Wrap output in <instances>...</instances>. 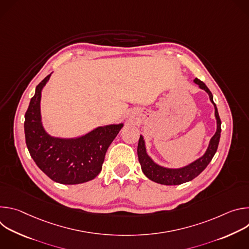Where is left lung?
<instances>
[{
    "mask_svg": "<svg viewBox=\"0 0 249 249\" xmlns=\"http://www.w3.org/2000/svg\"><path fill=\"white\" fill-rule=\"evenodd\" d=\"M194 83L198 85V87L205 90L210 98V101L214 105L215 108V118L217 122V130L209 142V145L205 153L195 160L183 165L181 167H165L157 163L148 154L147 147H146V141L143 135H140L139 144H138V158L139 162L141 164L142 171L148 177V178L154 182L163 184V185H179L194 179L196 176H198L210 163L213 157L215 156L219 142L221 137V119L218 113L217 106L213 100V94L210 89L206 87V85L198 79L194 80Z\"/></svg>",
    "mask_w": 249,
    "mask_h": 249,
    "instance_id": "1",
    "label": "left lung"
}]
</instances>
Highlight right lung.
Instances as JSON below:
<instances>
[{"label": "right lung", "mask_w": 249, "mask_h": 249, "mask_svg": "<svg viewBox=\"0 0 249 249\" xmlns=\"http://www.w3.org/2000/svg\"><path fill=\"white\" fill-rule=\"evenodd\" d=\"M52 73L35 89L24 116V134L28 152L37 166L55 182L85 183L101 171L104 157L124 123L98 126L75 138L51 136L41 116V93Z\"/></svg>", "instance_id": "obj_1"}]
</instances>
